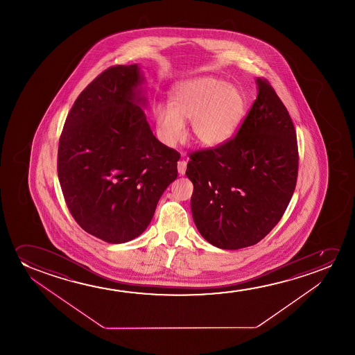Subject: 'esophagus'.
I'll return each instance as SVG.
<instances>
[{
  "label": "esophagus",
  "instance_id": "esophagus-1",
  "mask_svg": "<svg viewBox=\"0 0 355 355\" xmlns=\"http://www.w3.org/2000/svg\"><path fill=\"white\" fill-rule=\"evenodd\" d=\"M177 166H178V173H180V175H184L185 170H187V161L180 160Z\"/></svg>",
  "mask_w": 355,
  "mask_h": 355
}]
</instances>
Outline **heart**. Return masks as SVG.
<instances>
[{"label":"heart","instance_id":"1","mask_svg":"<svg viewBox=\"0 0 355 355\" xmlns=\"http://www.w3.org/2000/svg\"><path fill=\"white\" fill-rule=\"evenodd\" d=\"M172 105L159 104L154 110L156 132L167 146L185 138V120H191L195 141L205 148H218L233 138L246 112L243 91L216 76L190 78L175 86Z\"/></svg>","mask_w":355,"mask_h":355}]
</instances>
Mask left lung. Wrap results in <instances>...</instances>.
Instances as JSON below:
<instances>
[{
  "mask_svg": "<svg viewBox=\"0 0 355 355\" xmlns=\"http://www.w3.org/2000/svg\"><path fill=\"white\" fill-rule=\"evenodd\" d=\"M257 99L224 146L196 151L185 175L202 238L223 250L252 246L282 219L296 188L298 149L286 107L267 80L256 78Z\"/></svg>",
  "mask_w": 355,
  "mask_h": 355,
  "instance_id": "left-lung-1",
  "label": "left lung"
}]
</instances>
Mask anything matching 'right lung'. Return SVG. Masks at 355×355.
Instances as JSON below:
<instances>
[{"label":"right lung","instance_id":"right-lung-1","mask_svg":"<svg viewBox=\"0 0 355 355\" xmlns=\"http://www.w3.org/2000/svg\"><path fill=\"white\" fill-rule=\"evenodd\" d=\"M144 75L138 64L105 70L73 103L59 139L58 177L78 225L109 243L139 236L180 154L146 121Z\"/></svg>","mask_w":355,"mask_h":355}]
</instances>
